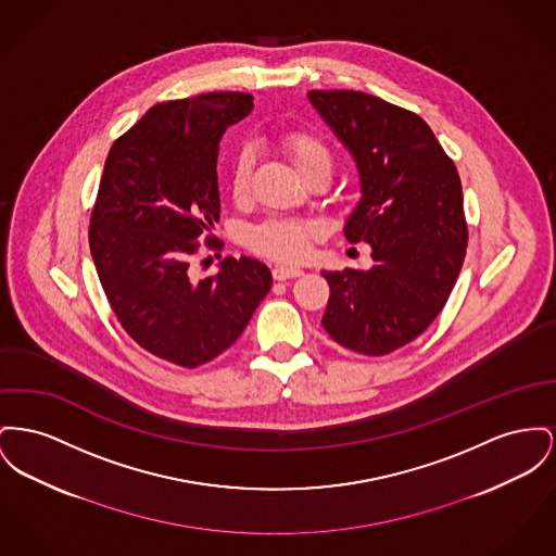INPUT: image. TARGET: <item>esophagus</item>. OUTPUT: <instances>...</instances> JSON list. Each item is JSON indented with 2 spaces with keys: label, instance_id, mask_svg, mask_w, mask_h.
I'll return each instance as SVG.
<instances>
[{
  "label": "esophagus",
  "instance_id": "esophagus-1",
  "mask_svg": "<svg viewBox=\"0 0 556 556\" xmlns=\"http://www.w3.org/2000/svg\"><path fill=\"white\" fill-rule=\"evenodd\" d=\"M300 275H302V270L295 268V266H275L273 268V277L277 281H288V279H294V277H300Z\"/></svg>",
  "mask_w": 556,
  "mask_h": 556
}]
</instances>
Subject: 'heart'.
<instances>
[{"label": "heart", "mask_w": 556, "mask_h": 556, "mask_svg": "<svg viewBox=\"0 0 556 556\" xmlns=\"http://www.w3.org/2000/svg\"><path fill=\"white\" fill-rule=\"evenodd\" d=\"M281 147L292 160L298 174L304 178L317 169H331V153L326 142L308 131H292L283 136ZM252 157L248 153L237 155L230 167L229 189L235 201H241L250 191ZM317 229L308 223L288 220V218H268L248 232V245L266 258L279 262L304 261L311 252V243Z\"/></svg>", "instance_id": "heart-1"}]
</instances>
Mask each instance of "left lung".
<instances>
[{"label": "left lung", "mask_w": 556, "mask_h": 556, "mask_svg": "<svg viewBox=\"0 0 556 556\" xmlns=\"http://www.w3.org/2000/svg\"><path fill=\"white\" fill-rule=\"evenodd\" d=\"M311 104L359 169L361 199L344 235L371 248L369 270H321L331 340L382 357L443 311L466 256L456 165L425 119L355 90H311Z\"/></svg>", "instance_id": "1"}]
</instances>
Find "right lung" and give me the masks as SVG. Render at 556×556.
Instances as JSON below:
<instances>
[{"instance_id": "obj_1", "label": "right lung", "mask_w": 556, "mask_h": 556, "mask_svg": "<svg viewBox=\"0 0 556 556\" xmlns=\"http://www.w3.org/2000/svg\"><path fill=\"white\" fill-rule=\"evenodd\" d=\"M250 94L210 92L151 106L104 162L90 252L131 340L160 359L199 367L241 336L273 286L266 264L225 258L197 279L199 237L220 218L218 144L254 109ZM207 248L218 243L207 235Z\"/></svg>"}]
</instances>
